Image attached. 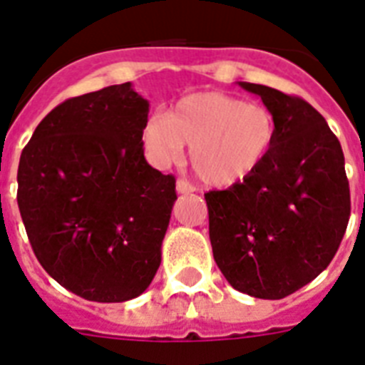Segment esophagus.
Instances as JSON below:
<instances>
[{
    "label": "esophagus",
    "instance_id": "obj_1",
    "mask_svg": "<svg viewBox=\"0 0 365 365\" xmlns=\"http://www.w3.org/2000/svg\"><path fill=\"white\" fill-rule=\"evenodd\" d=\"M195 191L191 183H187L185 180H178L176 182V192L178 195H189V192Z\"/></svg>",
    "mask_w": 365,
    "mask_h": 365
}]
</instances>
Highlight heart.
Returning a JSON list of instances; mask_svg holds the SVG:
<instances>
[{"mask_svg":"<svg viewBox=\"0 0 365 365\" xmlns=\"http://www.w3.org/2000/svg\"><path fill=\"white\" fill-rule=\"evenodd\" d=\"M146 154L159 167L182 158L210 187H232L258 173L277 140L274 115L262 103L245 102L220 91L180 98L165 115L143 125Z\"/></svg>","mask_w":365,"mask_h":365,"instance_id":"heart-1","label":"heart"}]
</instances>
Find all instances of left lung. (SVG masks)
<instances>
[{"instance_id": "8db88e82", "label": "left lung", "mask_w": 365, "mask_h": 365, "mask_svg": "<svg viewBox=\"0 0 365 365\" xmlns=\"http://www.w3.org/2000/svg\"><path fill=\"white\" fill-rule=\"evenodd\" d=\"M274 115L277 140L258 173L206 192L213 258L228 284L284 299L329 267L351 215L345 158L314 107L265 85L237 81Z\"/></svg>"}]
</instances>
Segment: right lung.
<instances>
[{
  "mask_svg": "<svg viewBox=\"0 0 365 365\" xmlns=\"http://www.w3.org/2000/svg\"><path fill=\"white\" fill-rule=\"evenodd\" d=\"M148 111L130 81L70 98L21 152L18 207L36 259L87 301L135 299L161 263L176 182L145 159Z\"/></svg>",
  "mask_w": 365,
  "mask_h": 365,
  "instance_id": "obj_1",
  "label": "right lung"
}]
</instances>
